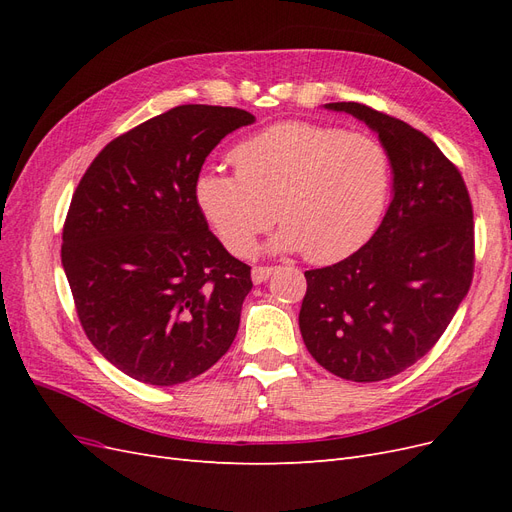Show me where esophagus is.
Masks as SVG:
<instances>
[{
  "label": "esophagus",
  "instance_id": "esophagus-1",
  "mask_svg": "<svg viewBox=\"0 0 512 512\" xmlns=\"http://www.w3.org/2000/svg\"><path fill=\"white\" fill-rule=\"evenodd\" d=\"M273 271H275L273 267H254V269H252V282H254V284L267 282L269 275H271Z\"/></svg>",
  "mask_w": 512,
  "mask_h": 512
}]
</instances>
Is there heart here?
<instances>
[{
	"label": "heart",
	"mask_w": 512,
	"mask_h": 512,
	"mask_svg": "<svg viewBox=\"0 0 512 512\" xmlns=\"http://www.w3.org/2000/svg\"><path fill=\"white\" fill-rule=\"evenodd\" d=\"M232 162L237 175H198L196 203L237 256L254 252L277 215L273 250L331 265L361 250L389 203L391 158L371 134L286 121L243 141Z\"/></svg>",
	"instance_id": "b5f03b06"
}]
</instances>
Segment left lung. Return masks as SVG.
<instances>
[{"mask_svg":"<svg viewBox=\"0 0 512 512\" xmlns=\"http://www.w3.org/2000/svg\"><path fill=\"white\" fill-rule=\"evenodd\" d=\"M324 108L374 130L393 198L359 252L305 271L299 329L309 354L352 382L393 378L433 348L472 284V203L459 170L423 132L359 102Z\"/></svg>","mask_w":512,"mask_h":512,"instance_id":"left-lung-1","label":"left lung"}]
</instances>
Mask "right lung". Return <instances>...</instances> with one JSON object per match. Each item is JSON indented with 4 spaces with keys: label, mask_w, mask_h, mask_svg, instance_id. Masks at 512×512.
<instances>
[{
    "label": "right lung",
    "mask_w": 512,
    "mask_h": 512,
    "mask_svg": "<svg viewBox=\"0 0 512 512\" xmlns=\"http://www.w3.org/2000/svg\"><path fill=\"white\" fill-rule=\"evenodd\" d=\"M254 121L232 106L170 108L108 143L72 196L61 265L76 312L138 382H188L235 342L250 267L209 230L196 179L215 145Z\"/></svg>",
    "instance_id": "right-lung-1"
}]
</instances>
